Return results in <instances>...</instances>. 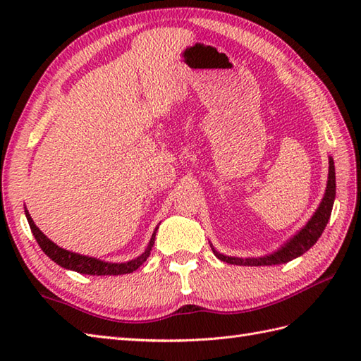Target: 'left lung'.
<instances>
[{
	"label": "left lung",
	"instance_id": "1",
	"mask_svg": "<svg viewBox=\"0 0 361 361\" xmlns=\"http://www.w3.org/2000/svg\"><path fill=\"white\" fill-rule=\"evenodd\" d=\"M335 166H334V158L329 157V175H327V186L323 200H321L317 211L313 212V216L309 219L307 224H305L296 234H293L290 239L281 245V248L270 252V255L260 256V257H234V256H226L221 255L216 248H211L212 252L224 260L226 264L233 265H245V267H262V265H279V264H287L290 260H293L299 256H302L305 251H309L313 245L318 242V239L323 234L324 228L327 225L329 219H331L332 208H334V200H335Z\"/></svg>",
	"mask_w": 361,
	"mask_h": 361
}]
</instances>
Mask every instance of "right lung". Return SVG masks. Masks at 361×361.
<instances>
[{
    "label": "right lung",
    "mask_w": 361,
    "mask_h": 361,
    "mask_svg": "<svg viewBox=\"0 0 361 361\" xmlns=\"http://www.w3.org/2000/svg\"><path fill=\"white\" fill-rule=\"evenodd\" d=\"M25 214L29 221L30 231H32L37 243L40 245V248L43 250L46 256H48L51 260H54L57 265L66 268V270H73V271H78L82 274H91V276H118V274L133 273L150 256V251H152L153 243H155V235L158 231V226H157L155 231H153L150 237L147 248L144 250L141 256H137L132 260H127V262H106V260H101L97 257L83 256V255H79V252H73L65 248H60L59 245H56L51 239H48V237L38 229V226L34 224L32 217H30L29 211L26 209V206H25Z\"/></svg>",
    "instance_id": "obj_1"
}]
</instances>
